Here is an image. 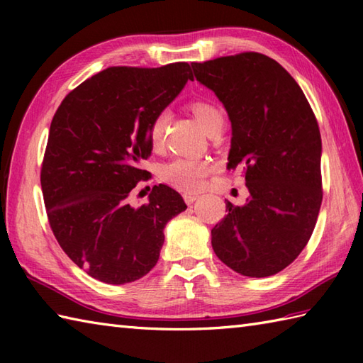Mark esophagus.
Listing matches in <instances>:
<instances>
[{
  "label": "esophagus",
  "instance_id": "1",
  "mask_svg": "<svg viewBox=\"0 0 363 363\" xmlns=\"http://www.w3.org/2000/svg\"><path fill=\"white\" fill-rule=\"evenodd\" d=\"M198 199V196L196 195H191V194H184V201H186L189 206L190 204H194L195 201Z\"/></svg>",
  "mask_w": 363,
  "mask_h": 363
}]
</instances>
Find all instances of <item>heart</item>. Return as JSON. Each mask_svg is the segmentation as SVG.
<instances>
[{
	"instance_id": "heart-1",
	"label": "heart",
	"mask_w": 363,
	"mask_h": 363,
	"mask_svg": "<svg viewBox=\"0 0 363 363\" xmlns=\"http://www.w3.org/2000/svg\"><path fill=\"white\" fill-rule=\"evenodd\" d=\"M191 111H194L195 118L199 125L204 128L207 134H211L215 128L220 125H225L223 120V113L217 107L204 103L196 101L191 104ZM169 120V112L165 109L156 115L150 126V140L154 148H159L164 142L165 128ZM212 164L207 159H196V157H174L160 168V179L173 186L174 189H179L182 191H198L204 187L206 177L212 172Z\"/></svg>"
}]
</instances>
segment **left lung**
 Instances as JSON below:
<instances>
[{"mask_svg":"<svg viewBox=\"0 0 363 363\" xmlns=\"http://www.w3.org/2000/svg\"><path fill=\"white\" fill-rule=\"evenodd\" d=\"M225 106L233 128L228 169L242 167L250 198L212 229V248L234 272L279 273L309 242L318 218L321 135L289 72L259 52L191 64Z\"/></svg>","mask_w":363,"mask_h":363,"instance_id":"8db88e82","label":"left lung"}]
</instances>
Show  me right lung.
Listing matches in <instances>:
<instances>
[{"instance_id":"1","label":"right lung","mask_w":363,"mask_h":363,"mask_svg":"<svg viewBox=\"0 0 363 363\" xmlns=\"http://www.w3.org/2000/svg\"><path fill=\"white\" fill-rule=\"evenodd\" d=\"M194 81L187 62L160 68L111 67L65 96L50 126L42 165L46 213L60 248L95 279L121 285L157 264L167 223L187 209L159 184L148 204L128 196L148 177L150 126Z\"/></svg>"}]
</instances>
